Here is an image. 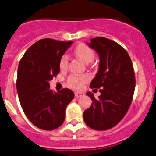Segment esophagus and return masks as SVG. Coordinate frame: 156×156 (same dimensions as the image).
<instances>
[{
	"mask_svg": "<svg viewBox=\"0 0 156 156\" xmlns=\"http://www.w3.org/2000/svg\"><path fill=\"white\" fill-rule=\"evenodd\" d=\"M75 97H77V98H80V97H81V96L84 95V93L76 91V92L75 93Z\"/></svg>",
	"mask_w": 156,
	"mask_h": 156,
	"instance_id": "esophagus-1",
	"label": "esophagus"
}]
</instances>
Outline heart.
I'll use <instances>...</instances> for the list:
<instances>
[{"label":"heart","instance_id":"b5f03b06","mask_svg":"<svg viewBox=\"0 0 156 156\" xmlns=\"http://www.w3.org/2000/svg\"><path fill=\"white\" fill-rule=\"evenodd\" d=\"M75 55L82 62L88 64L94 59V53L92 49L85 44H80L75 48ZM68 55H64L61 58L59 66L62 70H65L68 67ZM86 76H78V75H71L68 78V83L71 88L75 89H80L83 87L85 81H87Z\"/></svg>","mask_w":156,"mask_h":156}]
</instances>
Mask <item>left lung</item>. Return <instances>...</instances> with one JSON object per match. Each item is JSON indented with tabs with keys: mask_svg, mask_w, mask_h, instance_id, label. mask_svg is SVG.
I'll use <instances>...</instances> for the list:
<instances>
[{
	"mask_svg": "<svg viewBox=\"0 0 156 156\" xmlns=\"http://www.w3.org/2000/svg\"><path fill=\"white\" fill-rule=\"evenodd\" d=\"M99 57V67L90 88H100L101 95L86 93L92 103L83 113L88 127L94 130H108L115 126L126 115L132 101L135 78L129 54L115 41L105 37H95L87 43Z\"/></svg>",
	"mask_w": 156,
	"mask_h": 156,
	"instance_id": "left-lung-1",
	"label": "left lung"
}]
</instances>
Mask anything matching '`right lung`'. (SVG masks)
Here are the masks:
<instances>
[{
    "label": "right lung",
    "mask_w": 156,
    "mask_h": 156,
    "mask_svg": "<svg viewBox=\"0 0 156 156\" xmlns=\"http://www.w3.org/2000/svg\"><path fill=\"white\" fill-rule=\"evenodd\" d=\"M72 43L41 39L19 62L16 83L19 101L30 122L43 130H54L63 124L67 105L75 97L68 88L55 92L49 85L59 73L61 58Z\"/></svg>",
    "instance_id": "obj_1"
}]
</instances>
